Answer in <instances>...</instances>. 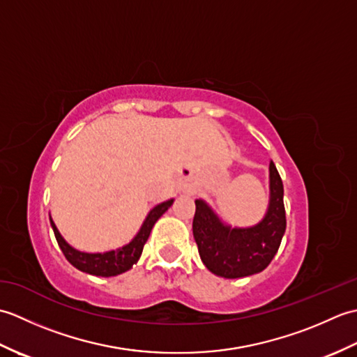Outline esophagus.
Instances as JSON below:
<instances>
[{
	"instance_id": "1",
	"label": "esophagus",
	"mask_w": 357,
	"mask_h": 357,
	"mask_svg": "<svg viewBox=\"0 0 357 357\" xmlns=\"http://www.w3.org/2000/svg\"><path fill=\"white\" fill-rule=\"evenodd\" d=\"M181 187H183V190H185V192H190L192 190V184L187 183V181H185V183L181 184Z\"/></svg>"
}]
</instances>
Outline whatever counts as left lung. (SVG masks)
<instances>
[{
    "instance_id": "left-lung-1",
    "label": "left lung",
    "mask_w": 357,
    "mask_h": 357,
    "mask_svg": "<svg viewBox=\"0 0 357 357\" xmlns=\"http://www.w3.org/2000/svg\"><path fill=\"white\" fill-rule=\"evenodd\" d=\"M270 199L259 222L252 227L225 224L204 199H196L193 236L204 265L216 276L236 279L261 273L278 253L285 233L284 185L270 162Z\"/></svg>"
}]
</instances>
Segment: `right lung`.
Returning <instances> with one entry per match:
<instances>
[{
	"instance_id": "obj_1",
	"label": "right lung",
	"mask_w": 357,
	"mask_h": 357,
	"mask_svg": "<svg viewBox=\"0 0 357 357\" xmlns=\"http://www.w3.org/2000/svg\"><path fill=\"white\" fill-rule=\"evenodd\" d=\"M173 201L174 199L164 201L161 204H158L156 207L151 208L149 211V215L146 216V219H144L139 231L135 234V238L128 242V244L104 253H86L73 248L69 242L61 236V233H59V230L56 229V225L53 222L50 215L49 218H50V225L53 229V233H55L59 248H61V252L64 253L66 259L69 261L75 268L89 273V275H93V276L110 278V276H118L121 273H126L139 261L144 244L147 242L151 229H153V225L156 224L158 219L172 207Z\"/></svg>"
}]
</instances>
